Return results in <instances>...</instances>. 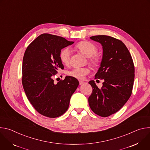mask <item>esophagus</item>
I'll list each match as a JSON object with an SVG mask.
<instances>
[{"instance_id": "obj_1", "label": "esophagus", "mask_w": 150, "mask_h": 150, "mask_svg": "<svg viewBox=\"0 0 150 150\" xmlns=\"http://www.w3.org/2000/svg\"><path fill=\"white\" fill-rule=\"evenodd\" d=\"M79 85H82L84 83V82L82 81H79Z\"/></svg>"}]
</instances>
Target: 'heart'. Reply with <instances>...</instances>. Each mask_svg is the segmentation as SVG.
Masks as SVG:
<instances>
[{
    "mask_svg": "<svg viewBox=\"0 0 150 150\" xmlns=\"http://www.w3.org/2000/svg\"><path fill=\"white\" fill-rule=\"evenodd\" d=\"M75 48L85 56L88 57V62L93 67H97L101 61L100 54L97 53L98 48L92 42L88 41H80L75 45ZM59 57L60 61L65 65H69L71 57V50L67 47L62 49L60 52ZM90 70L88 68L75 67L68 72V74L74 78L82 79L85 75L88 74Z\"/></svg>",
    "mask_w": 150,
    "mask_h": 150,
    "instance_id": "obj_1",
    "label": "heart"
}]
</instances>
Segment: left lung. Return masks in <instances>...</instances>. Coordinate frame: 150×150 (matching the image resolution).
Here are the masks:
<instances>
[{
    "label": "left lung",
    "instance_id": "8db88e82",
    "mask_svg": "<svg viewBox=\"0 0 150 150\" xmlns=\"http://www.w3.org/2000/svg\"><path fill=\"white\" fill-rule=\"evenodd\" d=\"M102 45L103 59L95 79H104L99 88L94 81L89 83L93 91L88 98L92 111L101 117L118 112L131 96L135 78L132 56L123 42L108 35L90 37Z\"/></svg>",
    "mask_w": 150,
    "mask_h": 150
}]
</instances>
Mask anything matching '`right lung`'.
Listing matches in <instances>:
<instances>
[{
  "label": "right lung",
  "mask_w": 150,
  "mask_h": 150,
  "mask_svg": "<svg viewBox=\"0 0 150 150\" xmlns=\"http://www.w3.org/2000/svg\"><path fill=\"white\" fill-rule=\"evenodd\" d=\"M74 41L50 34H42L27 47L23 57L22 83L28 100L35 110L45 116L57 117L68 110L78 81L71 76L54 83L61 50Z\"/></svg>",
  "instance_id": "1"
}]
</instances>
